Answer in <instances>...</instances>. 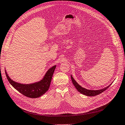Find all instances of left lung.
I'll use <instances>...</instances> for the list:
<instances>
[{"mask_svg": "<svg viewBox=\"0 0 125 125\" xmlns=\"http://www.w3.org/2000/svg\"><path fill=\"white\" fill-rule=\"evenodd\" d=\"M71 79H72V81L73 82V84H74V85L75 86V87H76V88L77 89V90L79 92H80V93L83 94L85 96H97V95L100 94L101 93H103V92H104L105 91H106L107 89L108 88V87L112 84V83L108 85V86H107L106 87H105L104 88L101 89V90H87L86 88H84L83 87H81L80 85H79L77 82L74 80V79L73 78L72 76L71 75Z\"/></svg>", "mask_w": 125, "mask_h": 125, "instance_id": "8db88e82", "label": "left lung"}]
</instances>
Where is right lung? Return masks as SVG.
<instances>
[{
	"label": "right lung",
	"mask_w": 125,
	"mask_h": 125,
	"mask_svg": "<svg viewBox=\"0 0 125 125\" xmlns=\"http://www.w3.org/2000/svg\"><path fill=\"white\" fill-rule=\"evenodd\" d=\"M55 68L56 66H54L49 69L44 78L40 81L29 84H20L14 81L9 77L6 71H5L8 81L16 90L28 98H37L42 96L48 90Z\"/></svg>",
	"instance_id": "obj_1"
}]
</instances>
